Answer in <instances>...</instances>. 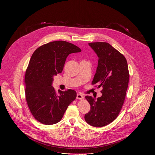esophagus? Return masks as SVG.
<instances>
[{
    "label": "esophagus",
    "instance_id": "1",
    "mask_svg": "<svg viewBox=\"0 0 155 155\" xmlns=\"http://www.w3.org/2000/svg\"><path fill=\"white\" fill-rule=\"evenodd\" d=\"M77 99H83V95L81 94H80V93H78L77 94Z\"/></svg>",
    "mask_w": 155,
    "mask_h": 155
}]
</instances>
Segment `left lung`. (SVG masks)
<instances>
[{
    "label": "left lung",
    "mask_w": 155,
    "mask_h": 155,
    "mask_svg": "<svg viewBox=\"0 0 155 155\" xmlns=\"http://www.w3.org/2000/svg\"><path fill=\"white\" fill-rule=\"evenodd\" d=\"M99 58L92 84L102 87V96L96 99L85 96L91 105L84 115L87 123L94 127H103L114 121L124 102L129 74L125 57L106 42L88 43Z\"/></svg>",
    "instance_id": "1"
}]
</instances>
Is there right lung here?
I'll list each match as a JSON object with an SVG mask.
<instances>
[{"mask_svg": "<svg viewBox=\"0 0 155 155\" xmlns=\"http://www.w3.org/2000/svg\"><path fill=\"white\" fill-rule=\"evenodd\" d=\"M81 50L65 41H54L38 48L30 59L25 74L26 99L36 120L46 125L60 121L69 104L77 97L73 90L57 93L52 83L61 73L67 57Z\"/></svg>", "mask_w": 155, "mask_h": 155, "instance_id": "obj_1", "label": "right lung"}]
</instances>
